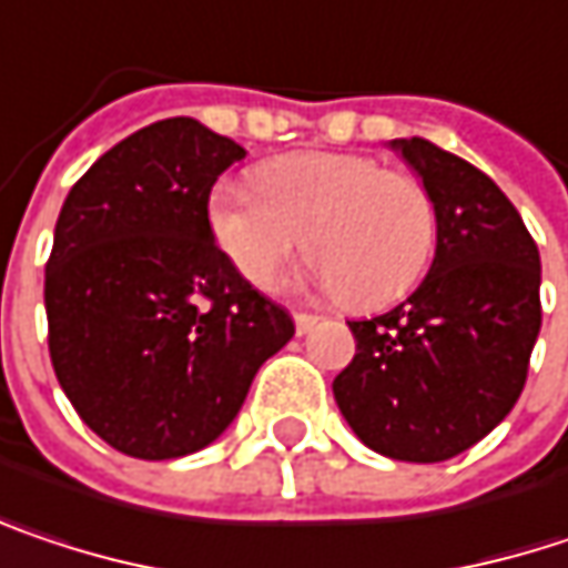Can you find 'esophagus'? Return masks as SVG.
Here are the masks:
<instances>
[{
    "mask_svg": "<svg viewBox=\"0 0 568 568\" xmlns=\"http://www.w3.org/2000/svg\"><path fill=\"white\" fill-rule=\"evenodd\" d=\"M315 325H318V318H315V315H308V312H295V332H298V335H308Z\"/></svg>",
    "mask_w": 568,
    "mask_h": 568,
    "instance_id": "obj_1",
    "label": "esophagus"
}]
</instances>
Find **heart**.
Segmentation results:
<instances>
[{"instance_id": "b5f03b06", "label": "heart", "mask_w": 568, "mask_h": 568, "mask_svg": "<svg viewBox=\"0 0 568 568\" xmlns=\"http://www.w3.org/2000/svg\"><path fill=\"white\" fill-rule=\"evenodd\" d=\"M253 187L217 184L207 227L256 288L276 283L302 243L315 256L318 285L351 308L403 298L429 266L436 211L426 184L409 172L354 152H295L260 165Z\"/></svg>"}]
</instances>
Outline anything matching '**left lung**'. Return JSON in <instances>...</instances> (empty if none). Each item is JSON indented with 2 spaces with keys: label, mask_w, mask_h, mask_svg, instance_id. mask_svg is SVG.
Returning a JSON list of instances; mask_svg holds the SVG:
<instances>
[{
  "label": "left lung",
  "mask_w": 568,
  "mask_h": 568,
  "mask_svg": "<svg viewBox=\"0 0 568 568\" xmlns=\"http://www.w3.org/2000/svg\"><path fill=\"white\" fill-rule=\"evenodd\" d=\"M436 211V256L419 288L367 322L335 377L341 416L396 462H445L514 409L540 335V250L517 207L465 159L393 139Z\"/></svg>",
  "instance_id": "8db88e82"
}]
</instances>
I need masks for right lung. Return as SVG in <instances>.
I'll return each mask as SVG.
<instances>
[{"label": "right lung", "mask_w": 568, "mask_h": 568, "mask_svg": "<svg viewBox=\"0 0 568 568\" xmlns=\"http://www.w3.org/2000/svg\"><path fill=\"white\" fill-rule=\"evenodd\" d=\"M243 155L191 116L162 120L100 155L61 207L44 270L51 364L123 455L165 462L224 436L295 335L207 227L211 187Z\"/></svg>", "instance_id": "add662e5"}]
</instances>
